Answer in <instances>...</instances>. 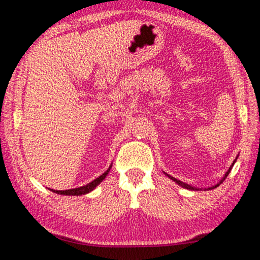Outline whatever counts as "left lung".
Wrapping results in <instances>:
<instances>
[{
    "instance_id": "obj_1",
    "label": "left lung",
    "mask_w": 260,
    "mask_h": 260,
    "mask_svg": "<svg viewBox=\"0 0 260 260\" xmlns=\"http://www.w3.org/2000/svg\"><path fill=\"white\" fill-rule=\"evenodd\" d=\"M237 158H239V155L236 156V158H235V160L233 161V164L230 166V169L227 170V172L225 173V175H223V177L221 178V180H220V181L217 183V184H214V186H211V187H209V188H204V190H211V189H214V188H217L218 186H220V184H221L222 182H223V180H225L226 178H227V175L230 174V172L232 171V169H233V166H234V164H235V161L237 160ZM164 174L165 175H167V177H169L171 180H173V181L175 182V183H178L179 186H181L182 188H186V189H189V190H203V188H197V187H192V186H190V184H188V183H184V182H182V181H180V180H178V179H175V178H173V177H171L170 174H167V173H165L164 172Z\"/></svg>"
}]
</instances>
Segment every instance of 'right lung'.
<instances>
[{
    "instance_id": "right-lung-1",
    "label": "right lung",
    "mask_w": 260,
    "mask_h": 260,
    "mask_svg": "<svg viewBox=\"0 0 260 260\" xmlns=\"http://www.w3.org/2000/svg\"><path fill=\"white\" fill-rule=\"evenodd\" d=\"M112 164L109 166V169L105 171V172L100 175L99 178H96L93 181L87 183L86 186H82V187H78V188H73V189H67V190H55V189H50L49 190L52 192H56V193H59V195H65V196H80V195H86V193L93 191L94 189L99 186V184L103 181V180L107 178V175L109 174L110 170H111Z\"/></svg>"
}]
</instances>
